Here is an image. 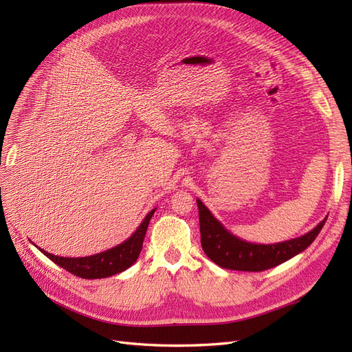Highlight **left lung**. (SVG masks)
<instances>
[{
  "label": "left lung",
  "mask_w": 352,
  "mask_h": 352,
  "mask_svg": "<svg viewBox=\"0 0 352 352\" xmlns=\"http://www.w3.org/2000/svg\"><path fill=\"white\" fill-rule=\"evenodd\" d=\"M199 212L201 245L207 257L223 269L239 272H263L276 267L296 254L310 247L324 226L326 219L305 235L278 243H251L242 241L225 229V226L211 214L210 210L197 199Z\"/></svg>",
  "instance_id": "8db88e82"
}]
</instances>
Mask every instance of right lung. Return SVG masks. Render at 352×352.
I'll return each instance as SVG.
<instances>
[{"label": "right lung", "mask_w": 352, "mask_h": 352, "mask_svg": "<svg viewBox=\"0 0 352 352\" xmlns=\"http://www.w3.org/2000/svg\"><path fill=\"white\" fill-rule=\"evenodd\" d=\"M155 212V208L148 212L146 217L142 220L141 226L135 230L133 235L122 242L117 247L107 250L100 254L89 255V257H80V258H70V257H58V255L50 254L44 250V255L54 261L60 267L67 270L69 273L78 276L82 279H102L110 278L113 274L122 273L123 270L129 269L131 265L140 257V252L142 250L144 238L146 233V228L150 225V220Z\"/></svg>", "instance_id": "add662e5"}]
</instances>
